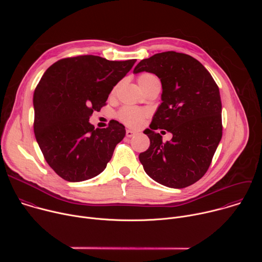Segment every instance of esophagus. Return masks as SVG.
Masks as SVG:
<instances>
[{
	"label": "esophagus",
	"instance_id": "1",
	"mask_svg": "<svg viewBox=\"0 0 262 262\" xmlns=\"http://www.w3.org/2000/svg\"><path fill=\"white\" fill-rule=\"evenodd\" d=\"M136 134H137V133H136V132H134V130H130V129H126V137H128V138H132V137H134Z\"/></svg>",
	"mask_w": 262,
	"mask_h": 262
}]
</instances>
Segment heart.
<instances>
[{
	"label": "heart",
	"mask_w": 262,
	"mask_h": 262,
	"mask_svg": "<svg viewBox=\"0 0 262 262\" xmlns=\"http://www.w3.org/2000/svg\"><path fill=\"white\" fill-rule=\"evenodd\" d=\"M157 80H158V78L151 73H143L139 77L138 83H139L141 89L143 90L147 85H149L151 82L157 81ZM115 90H116V88L114 89L113 92H115ZM146 116H147L146 111L137 108V107H132V106H124L119 111V113H118V118L126 125L133 126V127L139 126Z\"/></svg>",
	"instance_id": "heart-1"
}]
</instances>
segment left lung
<instances>
[{
  "mask_svg": "<svg viewBox=\"0 0 262 262\" xmlns=\"http://www.w3.org/2000/svg\"><path fill=\"white\" fill-rule=\"evenodd\" d=\"M155 73L161 80L162 103L144 134L150 146L140 154L145 172L168 188L182 189L198 181L209 168L222 139V102L219 87L195 58L176 52L143 59L134 73ZM173 137L162 142L156 129Z\"/></svg>",
  "mask_w": 262,
  "mask_h": 262,
  "instance_id": "obj_1",
  "label": "left lung"
}]
</instances>
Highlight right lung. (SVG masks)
<instances>
[{
	"mask_svg": "<svg viewBox=\"0 0 262 262\" xmlns=\"http://www.w3.org/2000/svg\"><path fill=\"white\" fill-rule=\"evenodd\" d=\"M136 60L108 61L92 55L65 58L50 66L34 96V134L50 167L70 182L101 173L125 136L123 124L106 128L89 122Z\"/></svg>",
	"mask_w": 262,
	"mask_h": 262,
	"instance_id": "add662e5",
	"label": "right lung"
}]
</instances>
